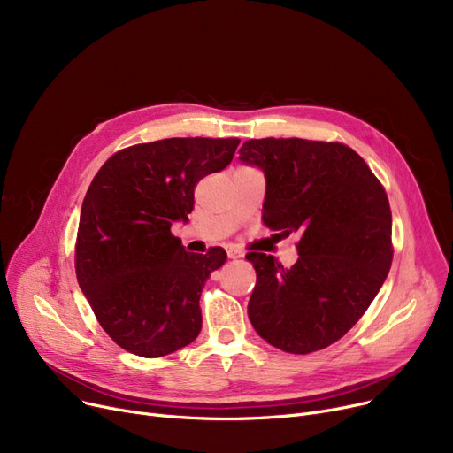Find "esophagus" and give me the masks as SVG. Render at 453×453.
Wrapping results in <instances>:
<instances>
[{"mask_svg":"<svg viewBox=\"0 0 453 453\" xmlns=\"http://www.w3.org/2000/svg\"><path fill=\"white\" fill-rule=\"evenodd\" d=\"M226 251H227L229 258H241V257H244V251L239 246L229 244V246H226Z\"/></svg>","mask_w":453,"mask_h":453,"instance_id":"obj_1","label":"esophagus"}]
</instances>
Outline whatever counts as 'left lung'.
Here are the masks:
<instances>
[{
	"label": "left lung",
	"instance_id": "obj_1",
	"mask_svg": "<svg viewBox=\"0 0 453 453\" xmlns=\"http://www.w3.org/2000/svg\"><path fill=\"white\" fill-rule=\"evenodd\" d=\"M241 161L265 171V226L299 234L292 268L266 253L246 255L257 272L250 321L284 352L321 350L358 323L389 273L386 188L343 142L250 139Z\"/></svg>",
	"mask_w": 453,
	"mask_h": 453
}]
</instances>
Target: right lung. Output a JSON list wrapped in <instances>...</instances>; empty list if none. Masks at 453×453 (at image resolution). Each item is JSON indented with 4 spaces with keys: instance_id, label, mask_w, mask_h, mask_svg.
<instances>
[{
    "instance_id": "right-lung-1",
    "label": "right lung",
    "mask_w": 453,
    "mask_h": 453,
    "mask_svg": "<svg viewBox=\"0 0 453 453\" xmlns=\"http://www.w3.org/2000/svg\"><path fill=\"white\" fill-rule=\"evenodd\" d=\"M241 139L171 137L115 152L81 209L75 272L91 311L125 350L159 358L195 342L200 296L222 248L188 253L171 233L188 220L195 187L231 163Z\"/></svg>"
}]
</instances>
